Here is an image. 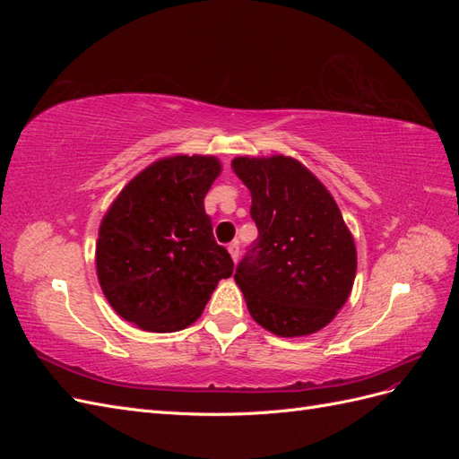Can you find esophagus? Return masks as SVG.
Returning <instances> with one entry per match:
<instances>
[{"label": "esophagus", "mask_w": 459, "mask_h": 459, "mask_svg": "<svg viewBox=\"0 0 459 459\" xmlns=\"http://www.w3.org/2000/svg\"><path fill=\"white\" fill-rule=\"evenodd\" d=\"M228 253L231 255L233 262H238V258H239V241H231L228 245Z\"/></svg>", "instance_id": "34e87169"}]
</instances>
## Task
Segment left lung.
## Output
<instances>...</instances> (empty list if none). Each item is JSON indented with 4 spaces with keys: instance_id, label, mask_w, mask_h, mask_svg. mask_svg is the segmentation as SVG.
Segmentation results:
<instances>
[{
    "instance_id": "1",
    "label": "left lung",
    "mask_w": 459,
    "mask_h": 459,
    "mask_svg": "<svg viewBox=\"0 0 459 459\" xmlns=\"http://www.w3.org/2000/svg\"><path fill=\"white\" fill-rule=\"evenodd\" d=\"M251 191L258 239L235 270L253 319L277 337H304L333 322L356 277V245L327 187L285 155L235 157Z\"/></svg>"
}]
</instances>
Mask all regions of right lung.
<instances>
[{
  "label": "right lung",
  "instance_id": "1",
  "mask_svg": "<svg viewBox=\"0 0 459 459\" xmlns=\"http://www.w3.org/2000/svg\"><path fill=\"white\" fill-rule=\"evenodd\" d=\"M221 172L212 155L149 164L105 212L95 268L113 310L143 331L174 333L197 322L233 260L212 235L204 195Z\"/></svg>",
  "mask_w": 459,
  "mask_h": 459
}]
</instances>
